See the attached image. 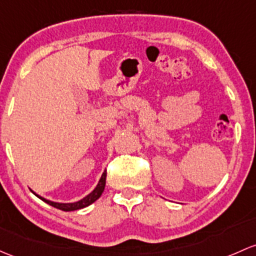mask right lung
Wrapping results in <instances>:
<instances>
[{
  "instance_id": "add662e5",
  "label": "right lung",
  "mask_w": 256,
  "mask_h": 256,
  "mask_svg": "<svg viewBox=\"0 0 256 256\" xmlns=\"http://www.w3.org/2000/svg\"><path fill=\"white\" fill-rule=\"evenodd\" d=\"M106 172H104V173L102 174V178H100V180H99L98 185L96 186V189H94L90 194H88L86 198H83L82 200L77 201V202H70V204L54 202V201L46 200V198H42V196L36 195V194L34 192H33L34 195H36L38 198H40V200H42L44 202L49 204L50 206L56 207V208L62 210V211H76V210H80V208H83V207L90 206V204H93L94 201H96L99 198H100L102 194H103V192H104V188H106Z\"/></svg>"
}]
</instances>
